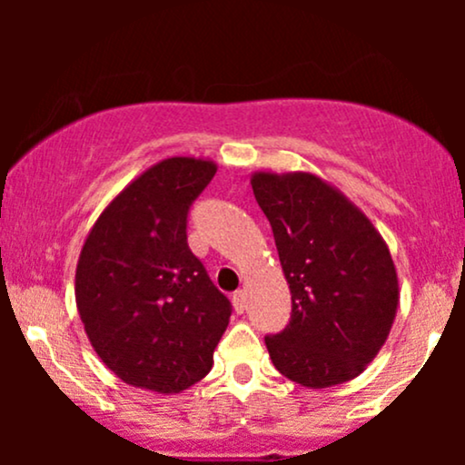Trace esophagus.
Here are the masks:
<instances>
[{"label": "esophagus", "mask_w": 465, "mask_h": 465, "mask_svg": "<svg viewBox=\"0 0 465 465\" xmlns=\"http://www.w3.org/2000/svg\"><path fill=\"white\" fill-rule=\"evenodd\" d=\"M233 308H236V312H244L247 311V292L244 291H238L233 292Z\"/></svg>", "instance_id": "esophagus-1"}]
</instances>
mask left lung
<instances>
[{
  "label": "left lung",
  "mask_w": 465,
  "mask_h": 465,
  "mask_svg": "<svg viewBox=\"0 0 465 465\" xmlns=\"http://www.w3.org/2000/svg\"><path fill=\"white\" fill-rule=\"evenodd\" d=\"M251 188L273 229L292 300L284 332L264 339L275 370L308 389L354 381L398 312V271L385 238L312 173L255 170Z\"/></svg>",
  "instance_id": "8db88e82"
}]
</instances>
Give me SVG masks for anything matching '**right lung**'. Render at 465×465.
Masks as SVG:
<instances>
[{"label":"right lung","instance_id":"add662e5","mask_svg":"<svg viewBox=\"0 0 465 465\" xmlns=\"http://www.w3.org/2000/svg\"><path fill=\"white\" fill-rule=\"evenodd\" d=\"M216 170L205 157L162 159L114 196L84 238L80 322L126 385L173 396L214 365L232 306L190 251L185 225Z\"/></svg>","mask_w":465,"mask_h":465}]
</instances>
